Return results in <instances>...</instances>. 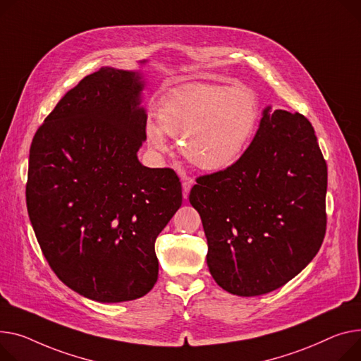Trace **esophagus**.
<instances>
[{
  "label": "esophagus",
  "instance_id": "34e87169",
  "mask_svg": "<svg viewBox=\"0 0 361 361\" xmlns=\"http://www.w3.org/2000/svg\"><path fill=\"white\" fill-rule=\"evenodd\" d=\"M181 185H183V197L187 199V197H188V193H190V188H191V181L184 180Z\"/></svg>",
  "mask_w": 361,
  "mask_h": 361
}]
</instances>
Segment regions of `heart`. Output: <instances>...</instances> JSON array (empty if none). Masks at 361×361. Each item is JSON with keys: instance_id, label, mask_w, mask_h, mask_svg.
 Listing matches in <instances>:
<instances>
[{"instance_id": "heart-1", "label": "heart", "mask_w": 361, "mask_h": 361, "mask_svg": "<svg viewBox=\"0 0 361 361\" xmlns=\"http://www.w3.org/2000/svg\"><path fill=\"white\" fill-rule=\"evenodd\" d=\"M257 118L258 104L248 88L190 84L161 100L158 125L149 120L147 137L157 149H165L164 133L181 137V152L191 164L218 173L241 158Z\"/></svg>"}]
</instances>
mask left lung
Segmentation results:
<instances>
[{"mask_svg": "<svg viewBox=\"0 0 361 361\" xmlns=\"http://www.w3.org/2000/svg\"><path fill=\"white\" fill-rule=\"evenodd\" d=\"M326 178L309 120L264 109L244 155L228 170L199 177L190 191L214 281L232 295L250 298L298 276L324 241Z\"/></svg>", "mask_w": 361, "mask_h": 361, "instance_id": "left-lung-1", "label": "left lung"}]
</instances>
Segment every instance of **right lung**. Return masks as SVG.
<instances>
[{
	"label": "right lung",
	"instance_id": "right-lung-1",
	"mask_svg": "<svg viewBox=\"0 0 361 361\" xmlns=\"http://www.w3.org/2000/svg\"><path fill=\"white\" fill-rule=\"evenodd\" d=\"M143 88L140 71L100 68L63 95L30 147L26 202L42 252L69 289L103 303L152 289L155 239L183 202L173 170L137 159Z\"/></svg>",
	"mask_w": 361,
	"mask_h": 361
}]
</instances>
